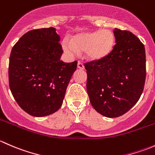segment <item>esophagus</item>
I'll use <instances>...</instances> for the list:
<instances>
[{
	"instance_id": "1",
	"label": "esophagus",
	"mask_w": 155,
	"mask_h": 155,
	"mask_svg": "<svg viewBox=\"0 0 155 155\" xmlns=\"http://www.w3.org/2000/svg\"><path fill=\"white\" fill-rule=\"evenodd\" d=\"M77 68L79 69V70H84L85 67H84V64L81 61H78L77 64Z\"/></svg>"
}]
</instances>
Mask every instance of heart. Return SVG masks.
Wrapping results in <instances>:
<instances>
[{"label": "heart", "mask_w": 155, "mask_h": 155, "mask_svg": "<svg viewBox=\"0 0 155 155\" xmlns=\"http://www.w3.org/2000/svg\"><path fill=\"white\" fill-rule=\"evenodd\" d=\"M115 46V36L113 31L108 29L97 30L79 33L70 39V43L64 41V50L70 54L76 51L85 52L87 59L100 61L107 58Z\"/></svg>", "instance_id": "b5f03b06"}]
</instances>
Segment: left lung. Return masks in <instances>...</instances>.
Returning <instances> with one entry per match:
<instances>
[{"label":"left lung","mask_w":155,"mask_h":155,"mask_svg":"<svg viewBox=\"0 0 155 155\" xmlns=\"http://www.w3.org/2000/svg\"><path fill=\"white\" fill-rule=\"evenodd\" d=\"M113 33L116 44L112 54L85 64L91 104L108 118L121 116L137 104L146 77L143 43L130 31L115 28Z\"/></svg>","instance_id":"1"}]
</instances>
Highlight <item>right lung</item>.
Returning <instances> with one entry per match:
<instances>
[{"instance_id": "1", "label": "right lung", "mask_w": 155, "mask_h": 155, "mask_svg": "<svg viewBox=\"0 0 155 155\" xmlns=\"http://www.w3.org/2000/svg\"><path fill=\"white\" fill-rule=\"evenodd\" d=\"M55 28L34 29L14 45L9 62V85L20 107L35 117L61 107L77 61L61 60L63 49Z\"/></svg>"}]
</instances>
